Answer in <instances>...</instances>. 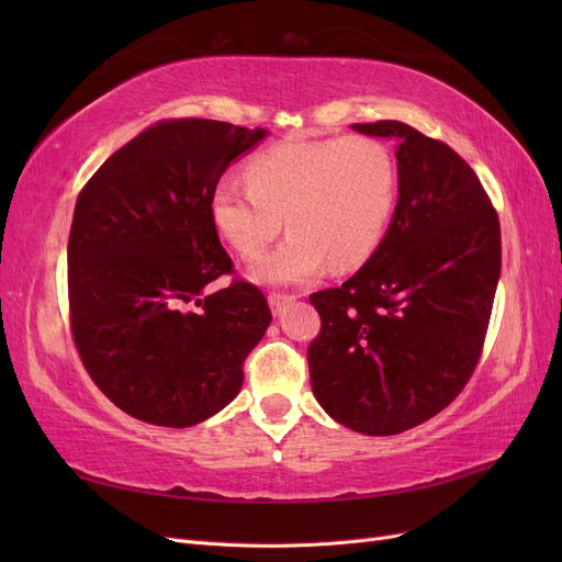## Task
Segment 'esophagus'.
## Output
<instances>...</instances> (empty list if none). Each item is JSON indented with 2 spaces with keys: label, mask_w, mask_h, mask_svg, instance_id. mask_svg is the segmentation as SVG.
Returning <instances> with one entry per match:
<instances>
[{
  "label": "esophagus",
  "mask_w": 562,
  "mask_h": 562,
  "mask_svg": "<svg viewBox=\"0 0 562 562\" xmlns=\"http://www.w3.org/2000/svg\"><path fill=\"white\" fill-rule=\"evenodd\" d=\"M295 295H288V293H269V310L271 314H281V310L285 307L288 302H293Z\"/></svg>",
  "instance_id": "34e87169"
}]
</instances>
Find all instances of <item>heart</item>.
<instances>
[{"mask_svg": "<svg viewBox=\"0 0 562 562\" xmlns=\"http://www.w3.org/2000/svg\"><path fill=\"white\" fill-rule=\"evenodd\" d=\"M246 180H223L211 196L217 234L241 258L288 239L248 267L258 283H302L363 265L384 239L398 201V171L386 145L366 135L281 143L255 155Z\"/></svg>", "mask_w": 562, "mask_h": 562, "instance_id": "heart-1", "label": "heart"}]
</instances>
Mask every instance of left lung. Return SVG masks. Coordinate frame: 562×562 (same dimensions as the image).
Wrapping results in <instances>:
<instances>
[{
	"mask_svg": "<svg viewBox=\"0 0 562 562\" xmlns=\"http://www.w3.org/2000/svg\"><path fill=\"white\" fill-rule=\"evenodd\" d=\"M396 138L398 201L370 260L310 295L314 396L335 422L394 436L448 407L481 359L502 271L499 217L446 143L403 122L353 124Z\"/></svg>",
	"mask_w": 562,
	"mask_h": 562,
	"instance_id": "left-lung-1",
	"label": "left lung"
}]
</instances>
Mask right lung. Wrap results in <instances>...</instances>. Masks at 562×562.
<instances>
[{
	"mask_svg": "<svg viewBox=\"0 0 562 562\" xmlns=\"http://www.w3.org/2000/svg\"><path fill=\"white\" fill-rule=\"evenodd\" d=\"M265 128L166 119L135 135L77 196L67 244L70 326L95 386L135 419L184 429L234 401L271 312L232 274L211 196Z\"/></svg>",
	"mask_w": 562,
	"mask_h": 562,
	"instance_id": "1",
	"label": "right lung"
}]
</instances>
